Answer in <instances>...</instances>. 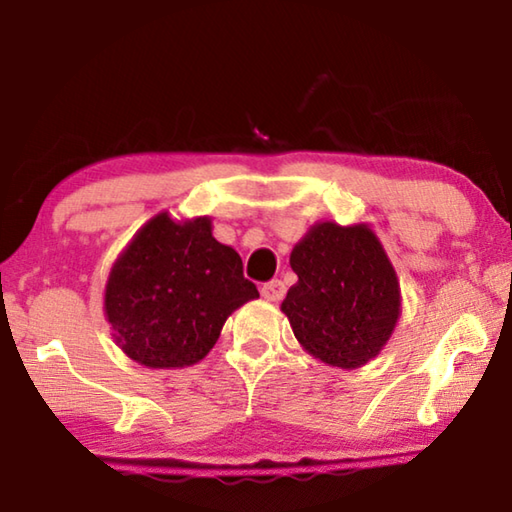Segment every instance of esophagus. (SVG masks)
Returning <instances> with one entry per match:
<instances>
[{
	"label": "esophagus",
	"mask_w": 512,
	"mask_h": 512,
	"mask_svg": "<svg viewBox=\"0 0 512 512\" xmlns=\"http://www.w3.org/2000/svg\"><path fill=\"white\" fill-rule=\"evenodd\" d=\"M284 293H287V287H284L282 280H271L262 287V296L268 302H280L284 298Z\"/></svg>",
	"instance_id": "34e87169"
}]
</instances>
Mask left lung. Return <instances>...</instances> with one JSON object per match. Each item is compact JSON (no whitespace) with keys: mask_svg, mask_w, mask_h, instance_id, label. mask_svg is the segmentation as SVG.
Segmentation results:
<instances>
[{"mask_svg":"<svg viewBox=\"0 0 512 512\" xmlns=\"http://www.w3.org/2000/svg\"><path fill=\"white\" fill-rule=\"evenodd\" d=\"M298 282L282 302L311 357L336 368L375 359L400 318V282L366 223H316L291 250Z\"/></svg>","mask_w":512,"mask_h":512,"instance_id":"left-lung-1","label":"left lung"}]
</instances>
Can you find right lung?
I'll return each instance as SVG.
<instances>
[{"mask_svg":"<svg viewBox=\"0 0 512 512\" xmlns=\"http://www.w3.org/2000/svg\"><path fill=\"white\" fill-rule=\"evenodd\" d=\"M259 298L212 221L153 216L112 266L106 318L121 350L146 368H185L219 341L232 311Z\"/></svg>","mask_w":512,"mask_h":512,"instance_id":"right-lung-1","label":"right lung"}]
</instances>
